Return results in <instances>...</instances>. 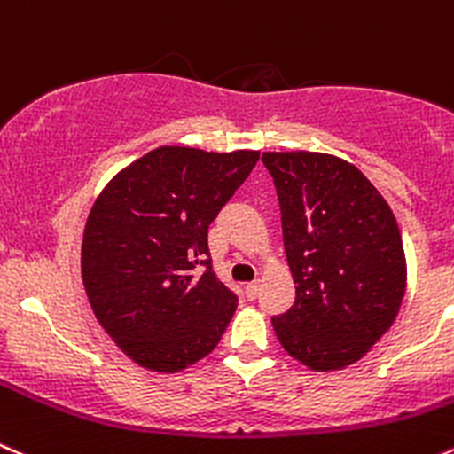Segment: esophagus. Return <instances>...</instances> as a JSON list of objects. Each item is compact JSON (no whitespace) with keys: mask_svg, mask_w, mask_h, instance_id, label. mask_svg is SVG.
Wrapping results in <instances>:
<instances>
[{"mask_svg":"<svg viewBox=\"0 0 454 454\" xmlns=\"http://www.w3.org/2000/svg\"><path fill=\"white\" fill-rule=\"evenodd\" d=\"M258 289H261V283H258V280H254V283L245 285V296H247V301L256 299Z\"/></svg>","mask_w":454,"mask_h":454,"instance_id":"obj_1","label":"esophagus"}]
</instances>
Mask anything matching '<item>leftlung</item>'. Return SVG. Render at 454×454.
Here are the masks:
<instances>
[{
    "mask_svg": "<svg viewBox=\"0 0 454 454\" xmlns=\"http://www.w3.org/2000/svg\"><path fill=\"white\" fill-rule=\"evenodd\" d=\"M274 180L294 305L271 318L289 356L325 372L390 330L405 292L399 227L359 169L327 153H262Z\"/></svg>",
    "mask_w": 454,
    "mask_h": 454,
    "instance_id": "8db88e82",
    "label": "left lung"
}]
</instances>
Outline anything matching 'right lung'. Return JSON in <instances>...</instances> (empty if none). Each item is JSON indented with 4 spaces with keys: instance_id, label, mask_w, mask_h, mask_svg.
<instances>
[{
    "instance_id": "1",
    "label": "right lung",
    "mask_w": 454,
    "mask_h": 454,
    "mask_svg": "<svg viewBox=\"0 0 454 454\" xmlns=\"http://www.w3.org/2000/svg\"><path fill=\"white\" fill-rule=\"evenodd\" d=\"M258 155L160 146L95 200L82 240L86 296L100 325L142 368H189L230 325L239 296L215 276L207 231Z\"/></svg>"
}]
</instances>
